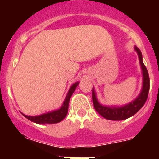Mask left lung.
<instances>
[{
	"instance_id": "obj_1",
	"label": "left lung",
	"mask_w": 159,
	"mask_h": 159,
	"mask_svg": "<svg viewBox=\"0 0 159 159\" xmlns=\"http://www.w3.org/2000/svg\"><path fill=\"white\" fill-rule=\"evenodd\" d=\"M134 50L137 52L139 63L141 65L142 71H143V88L140 92L139 95L134 100L129 102L128 104L121 107H107L102 105L99 103L96 98L95 89L92 88V101H93L94 107L95 111L106 119L108 120H114V121H119V120H124L128 118L134 116L145 104L146 101L148 96L149 89H150V78L147 71V67L143 62V56L141 51L137 47H134Z\"/></svg>"
}]
</instances>
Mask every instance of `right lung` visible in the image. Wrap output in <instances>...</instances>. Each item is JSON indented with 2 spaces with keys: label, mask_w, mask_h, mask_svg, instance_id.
I'll return each mask as SVG.
<instances>
[{
  "label": "right lung",
  "mask_w": 159,
  "mask_h": 159,
  "mask_svg": "<svg viewBox=\"0 0 159 159\" xmlns=\"http://www.w3.org/2000/svg\"><path fill=\"white\" fill-rule=\"evenodd\" d=\"M79 82L75 83L74 84L71 85L69 91L67 92L66 98L64 101V103L60 109L53 111L48 112L45 114H42L40 116H25V118H27L30 121L33 122V123H38V124H52V123H60L66 117L67 114V110H68V104H69V101L71 99V95H72L73 92H75V88L78 86Z\"/></svg>",
  "instance_id": "obj_1"
}]
</instances>
